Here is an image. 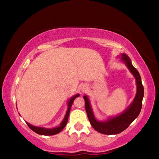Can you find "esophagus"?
<instances>
[{
  "label": "esophagus",
  "mask_w": 159,
  "mask_h": 159,
  "mask_svg": "<svg viewBox=\"0 0 159 159\" xmlns=\"http://www.w3.org/2000/svg\"><path fill=\"white\" fill-rule=\"evenodd\" d=\"M86 88H87V87H86V86L85 85H84V86H83V87H82V90L83 91H84L85 89H86Z\"/></svg>",
  "instance_id": "34e87169"
}]
</instances>
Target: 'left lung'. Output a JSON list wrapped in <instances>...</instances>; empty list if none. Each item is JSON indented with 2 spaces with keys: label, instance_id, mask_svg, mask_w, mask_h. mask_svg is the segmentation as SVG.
Masks as SVG:
<instances>
[{
  "label": "left lung",
  "instance_id": "1",
  "mask_svg": "<svg viewBox=\"0 0 159 159\" xmlns=\"http://www.w3.org/2000/svg\"><path fill=\"white\" fill-rule=\"evenodd\" d=\"M121 61L124 62L131 74L135 78L137 84V93L133 101L122 114L115 117L109 118L106 121H99L94 116L89 99L88 96L84 95L85 111L91 125L99 133L104 134H116L125 130L130 123L138 116L140 113L142 99L144 97V87L142 85L140 75L132 64L130 59L125 54L121 55Z\"/></svg>",
  "mask_w": 159,
  "mask_h": 159
}]
</instances>
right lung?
Returning <instances> with one entry per match:
<instances>
[{
    "mask_svg": "<svg viewBox=\"0 0 159 159\" xmlns=\"http://www.w3.org/2000/svg\"><path fill=\"white\" fill-rule=\"evenodd\" d=\"M79 96V94L78 95H76L72 97V98L69 99L68 102V109H67V111L66 113L65 116H64V118L63 119L62 121L60 123V125L57 126V127L54 128H42V127H36V126L32 125L30 123H29L26 122V124L29 127V128L31 130H33L35 133L39 134H41V135H53V134H57L59 133L63 130V128L65 127L67 121H68V118H69V112H70V109H71V107L72 104L74 101V99H76L77 97Z\"/></svg>",
    "mask_w": 159,
    "mask_h": 159,
    "instance_id": "1",
    "label": "right lung"
}]
</instances>
